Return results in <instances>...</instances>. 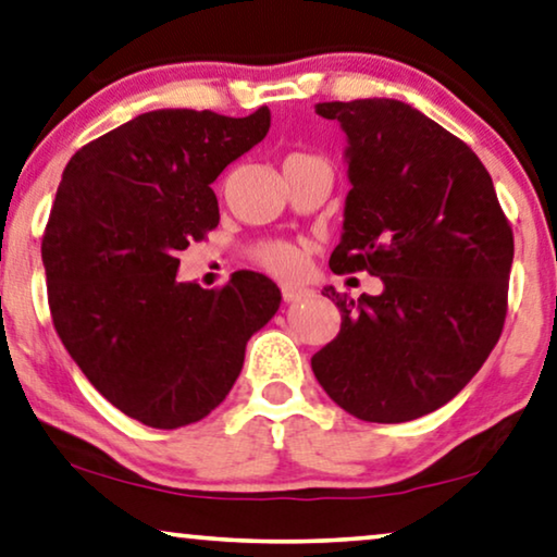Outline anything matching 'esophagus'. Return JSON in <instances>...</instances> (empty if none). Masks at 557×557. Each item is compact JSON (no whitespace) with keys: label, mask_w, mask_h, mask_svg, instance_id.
I'll list each match as a JSON object with an SVG mask.
<instances>
[{"label":"esophagus","mask_w":557,"mask_h":557,"mask_svg":"<svg viewBox=\"0 0 557 557\" xmlns=\"http://www.w3.org/2000/svg\"><path fill=\"white\" fill-rule=\"evenodd\" d=\"M305 295H307V289H302V287L282 285V300L285 302H297V300H302Z\"/></svg>","instance_id":"34e87169"}]
</instances>
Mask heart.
<instances>
[{"label":"heart","instance_id":"1","mask_svg":"<svg viewBox=\"0 0 557 557\" xmlns=\"http://www.w3.org/2000/svg\"><path fill=\"white\" fill-rule=\"evenodd\" d=\"M250 257L260 268L275 272L280 277L295 275L302 264V252L289 243H262L255 247Z\"/></svg>","mask_w":557,"mask_h":557}]
</instances>
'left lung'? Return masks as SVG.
<instances>
[{
  "mask_svg": "<svg viewBox=\"0 0 557 557\" xmlns=\"http://www.w3.org/2000/svg\"><path fill=\"white\" fill-rule=\"evenodd\" d=\"M347 135L345 232L330 268L370 272L380 295L325 287L343 322L312 355L339 408L408 422L443 408L493 352L508 312L512 227L485 164L397 99L320 102Z\"/></svg>",
  "mask_w": 557,
  "mask_h": 557,
  "instance_id": "8db88e82",
  "label": "left lung"
}]
</instances>
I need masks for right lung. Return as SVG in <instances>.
<instances>
[{"instance_id": "add662e5", "label": "right lung", "mask_w": 557, "mask_h": 557, "mask_svg": "<svg viewBox=\"0 0 557 557\" xmlns=\"http://www.w3.org/2000/svg\"><path fill=\"white\" fill-rule=\"evenodd\" d=\"M270 110H154L66 162L41 237L49 312L66 352L114 408L177 430L225 400L245 345L280 307L270 277L180 282V252L218 227L212 182L262 143Z\"/></svg>"}]
</instances>
